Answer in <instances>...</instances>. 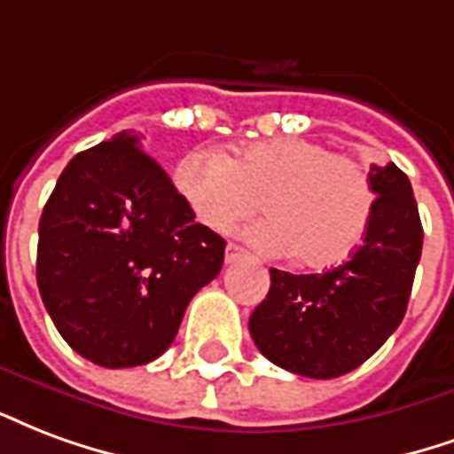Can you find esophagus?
<instances>
[{"label":"esophagus","instance_id":"34e87169","mask_svg":"<svg viewBox=\"0 0 454 454\" xmlns=\"http://www.w3.org/2000/svg\"><path fill=\"white\" fill-rule=\"evenodd\" d=\"M244 254H247V251L241 249L239 244H227V249H224V261H227V263H234V261L241 259Z\"/></svg>","mask_w":454,"mask_h":454}]
</instances>
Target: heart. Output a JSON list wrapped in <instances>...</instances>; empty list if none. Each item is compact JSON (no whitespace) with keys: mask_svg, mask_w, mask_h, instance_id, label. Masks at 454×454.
I'll return each mask as SVG.
<instances>
[{"mask_svg":"<svg viewBox=\"0 0 454 454\" xmlns=\"http://www.w3.org/2000/svg\"><path fill=\"white\" fill-rule=\"evenodd\" d=\"M198 223L231 231L266 198V220L249 239L273 256H295L307 266L348 259L375 215V186L367 168L333 154L309 137H273L244 145L231 159L223 152H191L174 174Z\"/></svg>","mask_w":454,"mask_h":454,"instance_id":"b5f03b06","label":"heart"}]
</instances>
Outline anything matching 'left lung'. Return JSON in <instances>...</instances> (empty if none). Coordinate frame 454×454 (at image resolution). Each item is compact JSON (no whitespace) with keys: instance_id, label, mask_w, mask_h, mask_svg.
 <instances>
[{"instance_id":"8db88e82","label":"left lung","mask_w":454,"mask_h":454,"mask_svg":"<svg viewBox=\"0 0 454 454\" xmlns=\"http://www.w3.org/2000/svg\"><path fill=\"white\" fill-rule=\"evenodd\" d=\"M370 178L375 215L350 259L309 276L270 268V290L251 314L256 348L295 375L332 380L356 370L406 314L421 261V217L396 164H372Z\"/></svg>"}]
</instances>
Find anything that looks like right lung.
Segmentation results:
<instances>
[{"label": "right lung", "instance_id": "right-lung-1", "mask_svg": "<svg viewBox=\"0 0 454 454\" xmlns=\"http://www.w3.org/2000/svg\"><path fill=\"white\" fill-rule=\"evenodd\" d=\"M167 171L118 132L69 161L43 207L35 278L62 339L101 367L152 363L223 268Z\"/></svg>", "mask_w": 454, "mask_h": 454}]
</instances>
